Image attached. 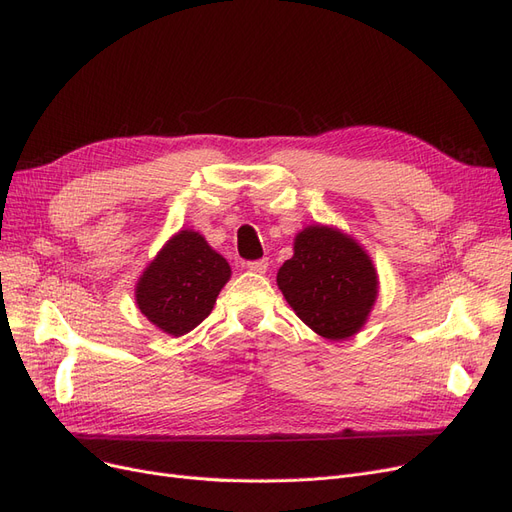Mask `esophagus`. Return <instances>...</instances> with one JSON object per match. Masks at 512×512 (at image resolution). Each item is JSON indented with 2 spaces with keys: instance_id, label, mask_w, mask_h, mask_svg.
Here are the masks:
<instances>
[{
  "instance_id": "obj_1",
  "label": "esophagus",
  "mask_w": 512,
  "mask_h": 512,
  "mask_svg": "<svg viewBox=\"0 0 512 512\" xmlns=\"http://www.w3.org/2000/svg\"><path fill=\"white\" fill-rule=\"evenodd\" d=\"M245 267L250 269V271H254V273H267V269H269V260H267V258L252 260V262H247Z\"/></svg>"
}]
</instances>
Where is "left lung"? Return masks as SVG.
<instances>
[{
	"mask_svg": "<svg viewBox=\"0 0 512 512\" xmlns=\"http://www.w3.org/2000/svg\"><path fill=\"white\" fill-rule=\"evenodd\" d=\"M277 286L309 329L333 339L359 333L378 297V273L363 247L329 226H307L277 271Z\"/></svg>",
	"mask_w": 512,
	"mask_h": 512,
	"instance_id": "1",
	"label": "left lung"
}]
</instances>
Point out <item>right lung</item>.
Returning <instances> with one entry per match:
<instances>
[{"label": "right lung", "instance_id": "obj_1", "mask_svg": "<svg viewBox=\"0 0 512 512\" xmlns=\"http://www.w3.org/2000/svg\"><path fill=\"white\" fill-rule=\"evenodd\" d=\"M228 280L226 258L200 232L179 230L143 271L136 284V303L160 331L179 337L211 314Z\"/></svg>", "mask_w": 512, "mask_h": 512}]
</instances>
